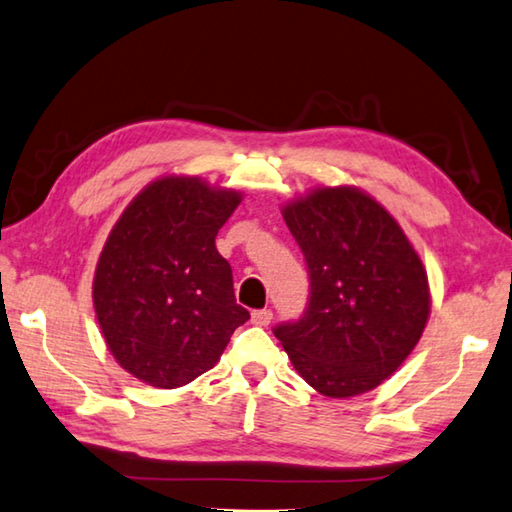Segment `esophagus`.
Masks as SVG:
<instances>
[{
	"instance_id": "1",
	"label": "esophagus",
	"mask_w": 512,
	"mask_h": 512,
	"mask_svg": "<svg viewBox=\"0 0 512 512\" xmlns=\"http://www.w3.org/2000/svg\"><path fill=\"white\" fill-rule=\"evenodd\" d=\"M250 320H253V324H257V327H268L273 320V311L271 309H257L250 313Z\"/></svg>"
}]
</instances>
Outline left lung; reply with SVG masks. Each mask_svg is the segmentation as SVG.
<instances>
[{
    "mask_svg": "<svg viewBox=\"0 0 512 512\" xmlns=\"http://www.w3.org/2000/svg\"><path fill=\"white\" fill-rule=\"evenodd\" d=\"M309 273L297 320L273 329L306 383L331 398L378 387L416 347L430 313L421 259L394 217L353 188L284 208Z\"/></svg>",
    "mask_w": 512,
    "mask_h": 512,
    "instance_id": "left-lung-1",
    "label": "left lung"
}]
</instances>
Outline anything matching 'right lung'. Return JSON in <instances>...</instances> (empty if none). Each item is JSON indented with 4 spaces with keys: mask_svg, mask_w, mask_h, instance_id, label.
I'll return each instance as SVG.
<instances>
[{
    "mask_svg": "<svg viewBox=\"0 0 512 512\" xmlns=\"http://www.w3.org/2000/svg\"><path fill=\"white\" fill-rule=\"evenodd\" d=\"M230 190L167 176L129 203L102 248L94 304L109 351L143 383L188 385L250 313L215 237L239 206Z\"/></svg>",
    "mask_w": 512,
    "mask_h": 512,
    "instance_id": "right-lung-1",
    "label": "right lung"
}]
</instances>
